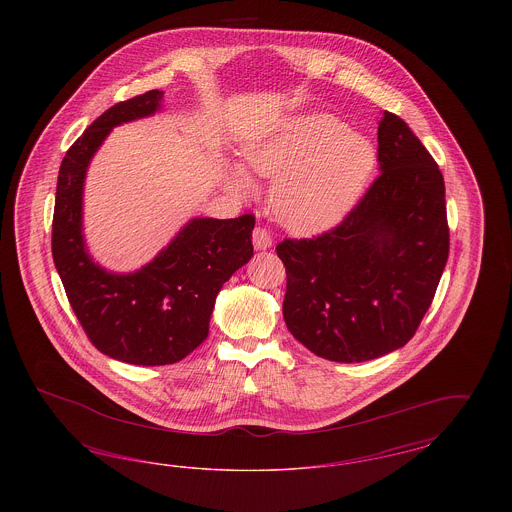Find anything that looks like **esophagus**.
Masks as SVG:
<instances>
[{"label":"esophagus","instance_id":"obj_1","mask_svg":"<svg viewBox=\"0 0 512 512\" xmlns=\"http://www.w3.org/2000/svg\"><path fill=\"white\" fill-rule=\"evenodd\" d=\"M253 245H255L257 251H265V249H268V247L272 245V238H270V234H268L265 228L257 226V228L253 230Z\"/></svg>","mask_w":512,"mask_h":512}]
</instances>
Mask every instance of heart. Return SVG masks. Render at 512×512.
Here are the masks:
<instances>
[{"label":"heart","instance_id":"heart-1","mask_svg":"<svg viewBox=\"0 0 512 512\" xmlns=\"http://www.w3.org/2000/svg\"><path fill=\"white\" fill-rule=\"evenodd\" d=\"M245 161L276 178L270 205L280 222L297 232H317L351 211L374 171L376 147L340 117L313 111L247 144ZM228 184L238 194H249L253 186L242 167L230 169Z\"/></svg>","mask_w":512,"mask_h":512}]
</instances>
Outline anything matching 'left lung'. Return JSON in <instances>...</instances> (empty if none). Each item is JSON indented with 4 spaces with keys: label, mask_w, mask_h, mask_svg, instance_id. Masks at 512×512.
I'll use <instances>...</instances> for the list:
<instances>
[{
    "label": "left lung",
    "mask_w": 512,
    "mask_h": 512,
    "mask_svg": "<svg viewBox=\"0 0 512 512\" xmlns=\"http://www.w3.org/2000/svg\"><path fill=\"white\" fill-rule=\"evenodd\" d=\"M380 176L334 230L276 247L293 338L336 363L378 359L411 340L449 255L445 184L407 122H378Z\"/></svg>",
    "instance_id": "left-lung-1"
}]
</instances>
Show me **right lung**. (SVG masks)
<instances>
[{
	"label": "right lung",
	"instance_id": "add662e5",
	"mask_svg": "<svg viewBox=\"0 0 512 512\" xmlns=\"http://www.w3.org/2000/svg\"><path fill=\"white\" fill-rule=\"evenodd\" d=\"M163 92L121 101L67 151L55 192L51 251L74 315L99 351L128 365H172L209 334L224 282L253 257V215L194 217L149 263L113 272L88 253L82 226L86 172L115 126L155 115Z\"/></svg>",
	"mask_w": 512,
	"mask_h": 512
}]
</instances>
